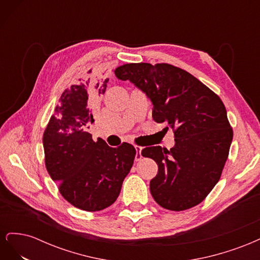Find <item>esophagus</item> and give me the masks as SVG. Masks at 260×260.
I'll use <instances>...</instances> for the list:
<instances>
[{"label": "esophagus", "instance_id": "obj_1", "mask_svg": "<svg viewBox=\"0 0 260 260\" xmlns=\"http://www.w3.org/2000/svg\"><path fill=\"white\" fill-rule=\"evenodd\" d=\"M136 147V151H137V154H136V160L137 161H139V160H141L142 159V147L141 146H139V145H136L135 146Z\"/></svg>", "mask_w": 260, "mask_h": 260}]
</instances>
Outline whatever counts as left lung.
Masks as SVG:
<instances>
[{"label":"left lung","instance_id":"1","mask_svg":"<svg viewBox=\"0 0 260 260\" xmlns=\"http://www.w3.org/2000/svg\"><path fill=\"white\" fill-rule=\"evenodd\" d=\"M120 80H129L153 104V119L167 122L175 133L170 148L151 146L142 156L158 165L149 190L168 210L199 205L222 174L233 138L222 101L185 70L169 64H124L116 68Z\"/></svg>","mask_w":260,"mask_h":260}]
</instances>
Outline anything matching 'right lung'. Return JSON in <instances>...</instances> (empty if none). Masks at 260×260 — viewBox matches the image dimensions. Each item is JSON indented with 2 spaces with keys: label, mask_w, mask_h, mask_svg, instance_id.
<instances>
[{
  "label": "right lung",
  "mask_w": 260,
  "mask_h": 260,
  "mask_svg": "<svg viewBox=\"0 0 260 260\" xmlns=\"http://www.w3.org/2000/svg\"><path fill=\"white\" fill-rule=\"evenodd\" d=\"M107 82L89 78L69 86L43 133L46 170L62 198L86 211L115 203L137 154L129 143L111 147L86 131L94 122V99L105 93Z\"/></svg>",
  "instance_id": "obj_1"
}]
</instances>
